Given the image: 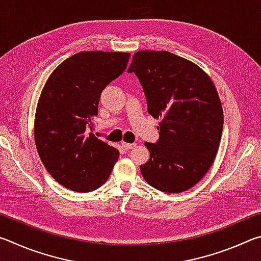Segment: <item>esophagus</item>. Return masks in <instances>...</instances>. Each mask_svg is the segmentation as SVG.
I'll use <instances>...</instances> for the list:
<instances>
[{
    "instance_id": "obj_1",
    "label": "esophagus",
    "mask_w": 261,
    "mask_h": 261,
    "mask_svg": "<svg viewBox=\"0 0 261 261\" xmlns=\"http://www.w3.org/2000/svg\"><path fill=\"white\" fill-rule=\"evenodd\" d=\"M122 146L124 147L125 149H131V148H134L136 146V143H132V144H130V143H122Z\"/></svg>"
}]
</instances>
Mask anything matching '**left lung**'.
<instances>
[{
	"mask_svg": "<svg viewBox=\"0 0 261 261\" xmlns=\"http://www.w3.org/2000/svg\"><path fill=\"white\" fill-rule=\"evenodd\" d=\"M127 72L138 77L148 114L161 118L158 141L145 143L149 160L141 175L160 191H187L208 171L222 136L214 84L198 65L165 50L137 51Z\"/></svg>",
	"mask_w": 261,
	"mask_h": 261,
	"instance_id": "8db88e82",
	"label": "left lung"
}]
</instances>
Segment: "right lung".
Returning <instances> with one entry per match:
<instances>
[{
	"label": "right lung",
	"mask_w": 261,
	"mask_h": 261,
	"mask_svg": "<svg viewBox=\"0 0 261 261\" xmlns=\"http://www.w3.org/2000/svg\"><path fill=\"white\" fill-rule=\"evenodd\" d=\"M129 53L82 51L48 78L34 122L35 146L56 182L90 192L108 179L120 153L92 134L105 87L126 69Z\"/></svg>",
	"instance_id": "1"
}]
</instances>
